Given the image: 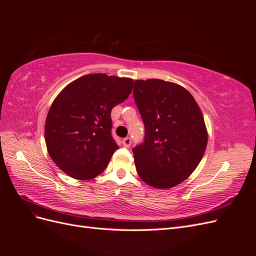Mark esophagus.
I'll use <instances>...</instances> for the list:
<instances>
[{
  "mask_svg": "<svg viewBox=\"0 0 256 256\" xmlns=\"http://www.w3.org/2000/svg\"><path fill=\"white\" fill-rule=\"evenodd\" d=\"M122 145L125 146V147H129L131 145V138L129 136L124 138V140H122Z\"/></svg>",
  "mask_w": 256,
  "mask_h": 256,
  "instance_id": "esophagus-1",
  "label": "esophagus"
}]
</instances>
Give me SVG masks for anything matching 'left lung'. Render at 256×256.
<instances>
[{
  "label": "left lung",
  "mask_w": 256,
  "mask_h": 256,
  "mask_svg": "<svg viewBox=\"0 0 256 256\" xmlns=\"http://www.w3.org/2000/svg\"><path fill=\"white\" fill-rule=\"evenodd\" d=\"M134 98L145 126L144 142L132 150L136 172L154 188L175 187L205 152L202 111L187 90L159 79L136 80Z\"/></svg>",
  "instance_id": "1"
}]
</instances>
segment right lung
<instances>
[{
    "instance_id": "right-lung-1",
    "label": "right lung",
    "mask_w": 256,
    "mask_h": 256,
    "mask_svg": "<svg viewBox=\"0 0 256 256\" xmlns=\"http://www.w3.org/2000/svg\"><path fill=\"white\" fill-rule=\"evenodd\" d=\"M134 80L85 74L62 90L48 112L44 138L51 159L76 180L104 172L118 145L111 134L113 108L130 95Z\"/></svg>"
}]
</instances>
